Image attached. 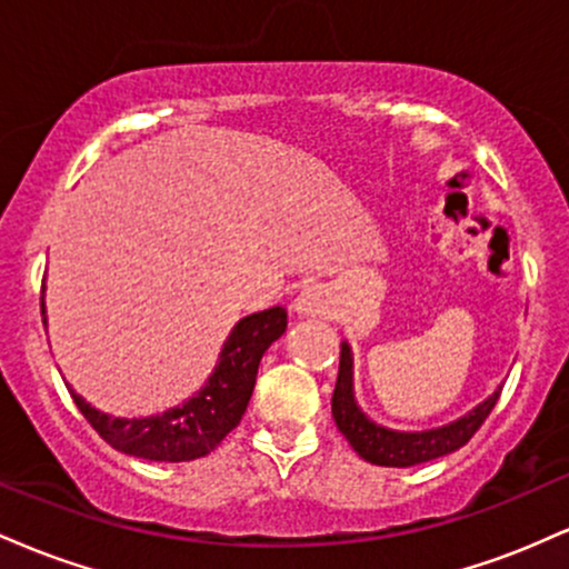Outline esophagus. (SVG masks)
<instances>
[{"mask_svg":"<svg viewBox=\"0 0 569 569\" xmlns=\"http://www.w3.org/2000/svg\"><path fill=\"white\" fill-rule=\"evenodd\" d=\"M326 307H329V291L323 286H307L293 299V310L299 316H321V312H326Z\"/></svg>","mask_w":569,"mask_h":569,"instance_id":"34e87169","label":"esophagus"}]
</instances>
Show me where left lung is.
I'll use <instances>...</instances> for the list:
<instances>
[{"label":"left lung","mask_w":569,"mask_h":569,"mask_svg":"<svg viewBox=\"0 0 569 569\" xmlns=\"http://www.w3.org/2000/svg\"><path fill=\"white\" fill-rule=\"evenodd\" d=\"M500 398V388L492 396L485 398L479 407L462 415L460 420L449 422V426L430 428V430H390L385 426H377L363 415L361 407L356 403L352 396V352L350 345L342 342L339 350V375L337 388L331 396V415H335L337 428L342 430L345 439L356 449L363 460L371 466H388V468H409L420 466V462L436 460V457L452 455L455 449L466 447L471 436L481 428L487 420L489 411L495 409Z\"/></svg>","instance_id":"obj_1"}]
</instances>
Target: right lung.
<instances>
[{
  "instance_id": "obj_1",
  "label": "right lung",
  "mask_w": 569,
  "mask_h": 569,
  "mask_svg": "<svg viewBox=\"0 0 569 569\" xmlns=\"http://www.w3.org/2000/svg\"><path fill=\"white\" fill-rule=\"evenodd\" d=\"M286 310L253 312L240 318L219 352V363L208 382L181 407H173L152 417H109L107 411L90 407L82 396L69 390L84 420L96 428L103 441L112 443L117 452H126L143 460L184 462L211 455L224 441L251 401L257 385L259 361L264 350L286 331ZM42 323L44 302H42Z\"/></svg>"
}]
</instances>
